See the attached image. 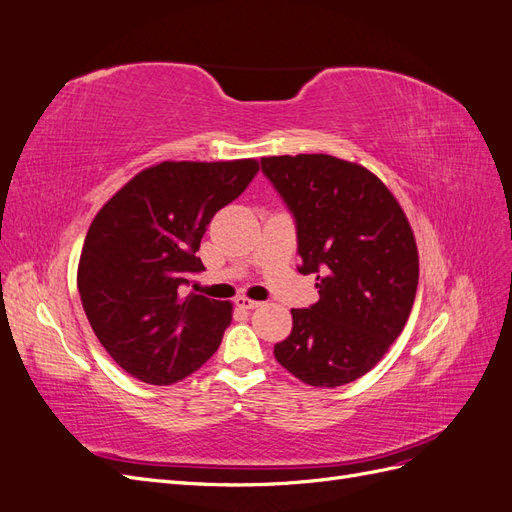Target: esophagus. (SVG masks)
I'll return each instance as SVG.
<instances>
[{"mask_svg": "<svg viewBox=\"0 0 512 512\" xmlns=\"http://www.w3.org/2000/svg\"><path fill=\"white\" fill-rule=\"evenodd\" d=\"M235 303H237L241 309H256V307L260 305L258 301H252V299H247V297H237Z\"/></svg>", "mask_w": 512, "mask_h": 512, "instance_id": "obj_1", "label": "esophagus"}]
</instances>
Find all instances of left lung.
Instances as JSON below:
<instances>
[{"mask_svg": "<svg viewBox=\"0 0 512 512\" xmlns=\"http://www.w3.org/2000/svg\"><path fill=\"white\" fill-rule=\"evenodd\" d=\"M260 170L297 228L299 273L320 299L292 309L277 363L309 386L348 384L374 367L404 331L418 286L412 228L367 168L324 153L271 156Z\"/></svg>", "mask_w": 512, "mask_h": 512, "instance_id": "obj_1", "label": "left lung"}]
</instances>
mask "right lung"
<instances>
[{"label":"right lung","mask_w":512,"mask_h":512,"mask_svg":"<svg viewBox=\"0 0 512 512\" xmlns=\"http://www.w3.org/2000/svg\"><path fill=\"white\" fill-rule=\"evenodd\" d=\"M256 160L162 162L138 173L91 222L79 262L87 320L113 361L147 384H175L211 359L232 305L188 292L213 215L239 198Z\"/></svg>","instance_id":"add662e5"}]
</instances>
